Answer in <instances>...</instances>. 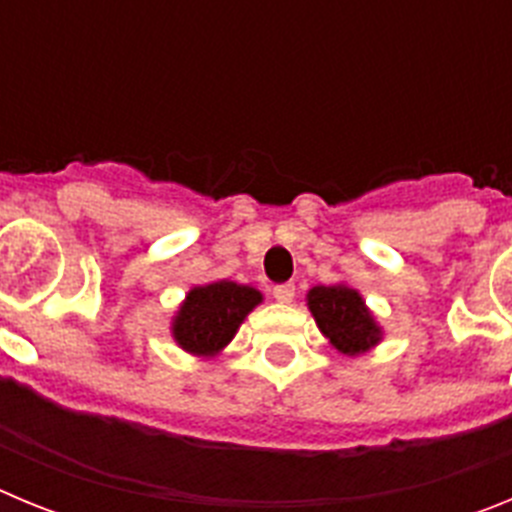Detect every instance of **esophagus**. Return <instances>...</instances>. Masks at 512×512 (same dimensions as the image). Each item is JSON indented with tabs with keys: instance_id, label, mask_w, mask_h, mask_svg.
I'll return each mask as SVG.
<instances>
[{
	"instance_id": "1",
	"label": "esophagus",
	"mask_w": 512,
	"mask_h": 512,
	"mask_svg": "<svg viewBox=\"0 0 512 512\" xmlns=\"http://www.w3.org/2000/svg\"><path fill=\"white\" fill-rule=\"evenodd\" d=\"M271 295H274V300H277V302H282V305H289V302L295 300V284H289V282L287 284H277Z\"/></svg>"
}]
</instances>
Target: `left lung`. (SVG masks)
<instances>
[{"label":"left lung","instance_id":"left-lung-1","mask_svg":"<svg viewBox=\"0 0 512 512\" xmlns=\"http://www.w3.org/2000/svg\"><path fill=\"white\" fill-rule=\"evenodd\" d=\"M307 307L318 328L323 330V336L341 354H364L366 348L377 346L382 338V330L374 323L372 312L366 310L361 295L346 284L312 287L307 295Z\"/></svg>","mask_w":512,"mask_h":512}]
</instances>
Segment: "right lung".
I'll return each mask as SVG.
<instances>
[{
	"mask_svg": "<svg viewBox=\"0 0 512 512\" xmlns=\"http://www.w3.org/2000/svg\"><path fill=\"white\" fill-rule=\"evenodd\" d=\"M261 302V292L246 284L212 282L194 287L174 320L176 343L194 356L220 354L248 312Z\"/></svg>",
	"mask_w": 512,
	"mask_h": 512,
	"instance_id": "1",
	"label": "right lung"
}]
</instances>
